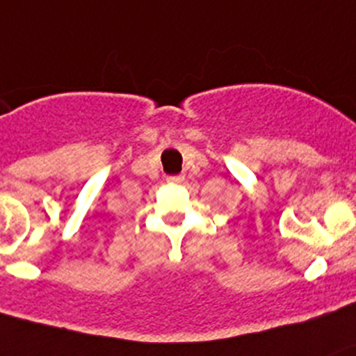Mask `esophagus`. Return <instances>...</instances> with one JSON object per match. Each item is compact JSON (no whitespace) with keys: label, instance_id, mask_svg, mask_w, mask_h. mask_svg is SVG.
Instances as JSON below:
<instances>
[{"label":"esophagus","instance_id":"obj_1","mask_svg":"<svg viewBox=\"0 0 356 356\" xmlns=\"http://www.w3.org/2000/svg\"><path fill=\"white\" fill-rule=\"evenodd\" d=\"M182 181H184V175H168L167 177V182L170 184H181Z\"/></svg>","mask_w":356,"mask_h":356}]
</instances>
